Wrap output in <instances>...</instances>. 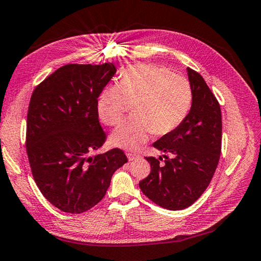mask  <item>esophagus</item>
<instances>
[{"label":"esophagus","instance_id":"esophagus-1","mask_svg":"<svg viewBox=\"0 0 261 261\" xmlns=\"http://www.w3.org/2000/svg\"><path fill=\"white\" fill-rule=\"evenodd\" d=\"M127 158H128L129 161H135L138 160V159H141L140 155H137V154L134 153H127Z\"/></svg>","mask_w":261,"mask_h":261}]
</instances>
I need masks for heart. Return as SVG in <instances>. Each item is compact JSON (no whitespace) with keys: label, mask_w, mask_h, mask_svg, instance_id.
<instances>
[{"label":"heart","mask_w":261,"mask_h":261,"mask_svg":"<svg viewBox=\"0 0 261 261\" xmlns=\"http://www.w3.org/2000/svg\"><path fill=\"white\" fill-rule=\"evenodd\" d=\"M193 90L186 77L156 64H136L120 74L119 84H108L100 92L97 109L105 125H118L134 105V118L125 121L111 135L114 145L135 151L155 133L175 130L187 118Z\"/></svg>","instance_id":"b5f03b06"}]
</instances>
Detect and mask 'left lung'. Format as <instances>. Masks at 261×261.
<instances>
[{
	"mask_svg": "<svg viewBox=\"0 0 261 261\" xmlns=\"http://www.w3.org/2000/svg\"><path fill=\"white\" fill-rule=\"evenodd\" d=\"M193 103L177 129L153 143L170 153L146 156L151 172L140 181L148 199L163 208L179 211L193 205L208 187L220 161L222 114L219 101L198 72L188 67Z\"/></svg>",
	"mask_w": 261,
	"mask_h": 261,
	"instance_id": "8db88e82",
	"label": "left lung"
}]
</instances>
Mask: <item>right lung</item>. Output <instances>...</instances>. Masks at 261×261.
Here are the masks:
<instances>
[{
    "mask_svg": "<svg viewBox=\"0 0 261 261\" xmlns=\"http://www.w3.org/2000/svg\"><path fill=\"white\" fill-rule=\"evenodd\" d=\"M116 73L113 63L67 64L34 90L25 150L36 185L50 204L81 214L105 197L111 177L128 161L120 148L94 158L105 144L98 97Z\"/></svg>",
    "mask_w": 261,
    "mask_h": 261,
    "instance_id": "right-lung-1",
    "label": "right lung"
}]
</instances>
